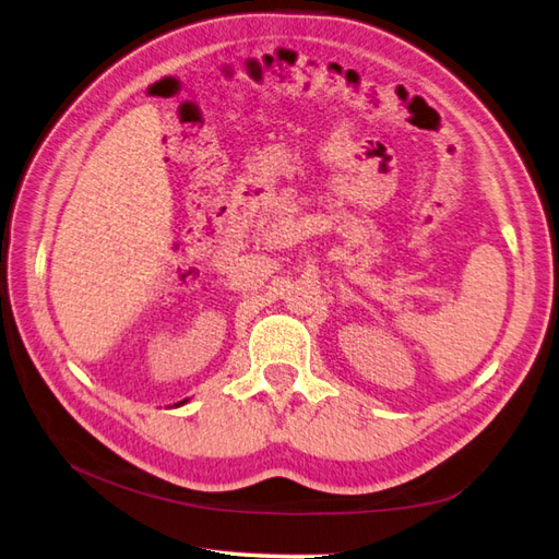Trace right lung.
<instances>
[{
  "label": "right lung",
  "instance_id": "add662e5",
  "mask_svg": "<svg viewBox=\"0 0 559 559\" xmlns=\"http://www.w3.org/2000/svg\"><path fill=\"white\" fill-rule=\"evenodd\" d=\"M182 403H185V401H182ZM175 406H180V403H175Z\"/></svg>",
  "mask_w": 559,
  "mask_h": 559
}]
</instances>
